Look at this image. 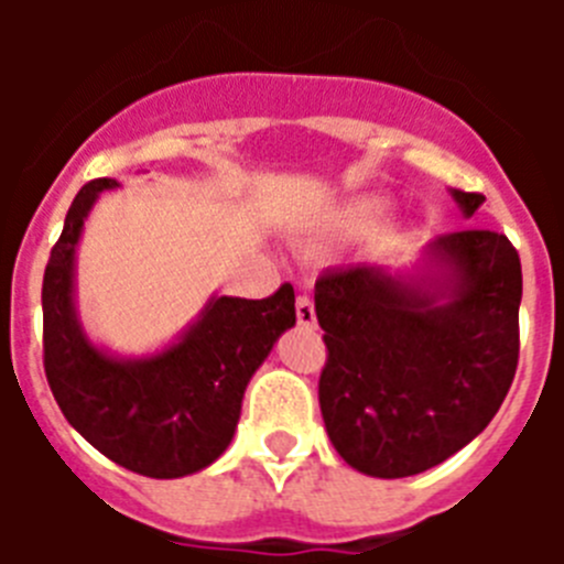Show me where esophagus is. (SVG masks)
I'll return each instance as SVG.
<instances>
[{
  "instance_id": "obj_1",
  "label": "esophagus",
  "mask_w": 564,
  "mask_h": 564,
  "mask_svg": "<svg viewBox=\"0 0 564 564\" xmlns=\"http://www.w3.org/2000/svg\"><path fill=\"white\" fill-rule=\"evenodd\" d=\"M296 318L302 327H316V311H313V302L307 293L296 296Z\"/></svg>"
}]
</instances>
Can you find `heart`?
<instances>
[{"label": "heart", "mask_w": 564, "mask_h": 564, "mask_svg": "<svg viewBox=\"0 0 564 564\" xmlns=\"http://www.w3.org/2000/svg\"><path fill=\"white\" fill-rule=\"evenodd\" d=\"M383 214H387V208H383L381 203L364 200L350 212V217H347V226H350L352 234H367V231H372L376 226H381Z\"/></svg>", "instance_id": "heart-1"}]
</instances>
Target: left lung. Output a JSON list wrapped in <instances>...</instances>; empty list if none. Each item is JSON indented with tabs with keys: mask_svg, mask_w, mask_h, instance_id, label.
<instances>
[{
	"mask_svg": "<svg viewBox=\"0 0 564 564\" xmlns=\"http://www.w3.org/2000/svg\"><path fill=\"white\" fill-rule=\"evenodd\" d=\"M471 214L486 200L455 188ZM446 305L381 268H330L316 279L327 361L318 406L338 455L370 477H410L475 441L506 401L520 361V253L488 228L443 234Z\"/></svg>",
	"mask_w": 564,
	"mask_h": 564,
	"instance_id": "8db88e82",
	"label": "left lung"
}]
</instances>
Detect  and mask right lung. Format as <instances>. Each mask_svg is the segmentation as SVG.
<instances>
[{"instance_id": "1", "label": "right lung", "mask_w": 564, "mask_h": 564, "mask_svg": "<svg viewBox=\"0 0 564 564\" xmlns=\"http://www.w3.org/2000/svg\"><path fill=\"white\" fill-rule=\"evenodd\" d=\"M109 177L69 206L42 282L44 376L58 410L87 443L134 475L172 480L226 452L242 395L273 341L296 325L291 282L268 299H214L174 347L147 361H115L84 338L73 313V257L84 217Z\"/></svg>"}]
</instances>
